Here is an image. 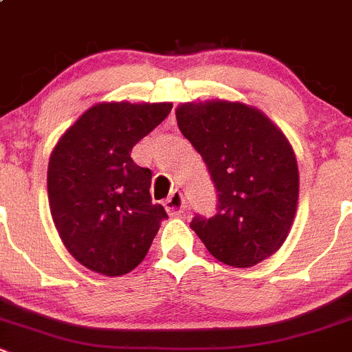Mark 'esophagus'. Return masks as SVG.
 Listing matches in <instances>:
<instances>
[{"mask_svg":"<svg viewBox=\"0 0 352 352\" xmlns=\"http://www.w3.org/2000/svg\"><path fill=\"white\" fill-rule=\"evenodd\" d=\"M164 206H166V211L170 216H182L186 209V201L182 192H173L167 197V201L164 202Z\"/></svg>","mask_w":352,"mask_h":352,"instance_id":"esophagus-1","label":"esophagus"}]
</instances>
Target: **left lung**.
I'll list each match as a JSON object with an SVG mask.
<instances>
[{"label": "left lung", "instance_id": "8db88e82", "mask_svg": "<svg viewBox=\"0 0 352 352\" xmlns=\"http://www.w3.org/2000/svg\"><path fill=\"white\" fill-rule=\"evenodd\" d=\"M183 136L201 153L218 193L216 214L190 227L209 253L230 267H253L283 246L298 202V166L281 132L243 102H185Z\"/></svg>", "mask_w": 352, "mask_h": 352}]
</instances>
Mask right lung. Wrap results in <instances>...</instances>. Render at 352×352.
I'll list each match as a JSON object with an SVG mask.
<instances>
[{
    "label": "right lung",
    "instance_id": "1",
    "mask_svg": "<svg viewBox=\"0 0 352 352\" xmlns=\"http://www.w3.org/2000/svg\"><path fill=\"white\" fill-rule=\"evenodd\" d=\"M170 108V102H99L52 151V218L64 246L87 269L111 277L136 269L167 218L151 202V170L138 166L131 151Z\"/></svg>",
    "mask_w": 352,
    "mask_h": 352
}]
</instances>
